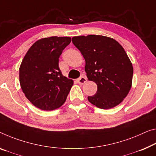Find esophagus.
Returning <instances> with one entry per match:
<instances>
[{
	"label": "esophagus",
	"mask_w": 156,
	"mask_h": 156,
	"mask_svg": "<svg viewBox=\"0 0 156 156\" xmlns=\"http://www.w3.org/2000/svg\"><path fill=\"white\" fill-rule=\"evenodd\" d=\"M86 81H87V80H86V78L83 76H81V77H80L77 80L78 83H80V84H83V83H85L86 82Z\"/></svg>",
	"instance_id": "34e87169"
}]
</instances>
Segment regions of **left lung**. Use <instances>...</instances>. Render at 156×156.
<instances>
[{
	"label": "left lung",
	"instance_id": "left-lung-1",
	"mask_svg": "<svg viewBox=\"0 0 156 156\" xmlns=\"http://www.w3.org/2000/svg\"><path fill=\"white\" fill-rule=\"evenodd\" d=\"M72 42L85 59L88 80L98 86L88 101L104 109L119 105L130 91L133 75V65L123 47L102 35L76 36Z\"/></svg>",
	"mask_w": 156,
	"mask_h": 156
}]
</instances>
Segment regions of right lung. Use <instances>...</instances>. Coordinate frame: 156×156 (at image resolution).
I'll return each mask as SVG.
<instances>
[{
  "mask_svg": "<svg viewBox=\"0 0 156 156\" xmlns=\"http://www.w3.org/2000/svg\"><path fill=\"white\" fill-rule=\"evenodd\" d=\"M70 37L53 36L35 42L26 54L20 68V81L25 96L37 108L51 111L66 102L73 80L66 77L58 61Z\"/></svg>",
  "mask_w": 156,
  "mask_h": 156,
  "instance_id": "add662e5",
  "label": "right lung"
}]
</instances>
